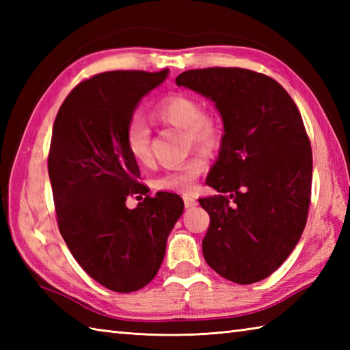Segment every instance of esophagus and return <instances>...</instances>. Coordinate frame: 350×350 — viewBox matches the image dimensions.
<instances>
[{
  "mask_svg": "<svg viewBox=\"0 0 350 350\" xmlns=\"http://www.w3.org/2000/svg\"><path fill=\"white\" fill-rule=\"evenodd\" d=\"M183 203H185V207H187V209H189V207H196L198 204L197 200L192 198L191 196H183Z\"/></svg>",
  "mask_w": 350,
  "mask_h": 350,
  "instance_id": "esophagus-1",
  "label": "esophagus"
}]
</instances>
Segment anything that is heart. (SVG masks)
Here are the masks:
<instances>
[{
    "label": "heart",
    "mask_w": 350,
    "mask_h": 350,
    "mask_svg": "<svg viewBox=\"0 0 350 350\" xmlns=\"http://www.w3.org/2000/svg\"><path fill=\"white\" fill-rule=\"evenodd\" d=\"M154 118L179 129H185L188 141L204 152H212L221 144L222 124L219 118L203 113V107L192 96L177 93L163 99L153 111ZM124 143L129 154L141 165H147L152 159L150 132L139 118L129 122L124 132ZM206 168L203 154H192L191 158L177 163L154 180V187L163 191H189L197 177Z\"/></svg>",
    "instance_id": "heart-1"
}]
</instances>
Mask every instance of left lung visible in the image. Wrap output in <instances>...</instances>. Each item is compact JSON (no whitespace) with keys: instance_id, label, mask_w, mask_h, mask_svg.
Wrapping results in <instances>:
<instances>
[{"instance_id":"1","label":"left lung","mask_w":350,"mask_h":350,"mask_svg":"<svg viewBox=\"0 0 350 350\" xmlns=\"http://www.w3.org/2000/svg\"><path fill=\"white\" fill-rule=\"evenodd\" d=\"M176 84L211 99L224 126L206 177L219 194L198 198L211 217L203 256L237 284L262 281L307 222L313 156L298 107L277 81L247 69L187 70Z\"/></svg>"}]
</instances>
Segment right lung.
<instances>
[{
	"label": "right lung",
	"instance_id": "right-lung-1",
	"mask_svg": "<svg viewBox=\"0 0 350 350\" xmlns=\"http://www.w3.org/2000/svg\"><path fill=\"white\" fill-rule=\"evenodd\" d=\"M168 72L114 70L83 81L58 109L52 129L48 173L58 228L81 267L118 293L137 292L154 278L183 213L177 194L147 196L124 143L139 100ZM133 193L146 197L129 210L125 198Z\"/></svg>",
	"mask_w": 350,
	"mask_h": 350
}]
</instances>
